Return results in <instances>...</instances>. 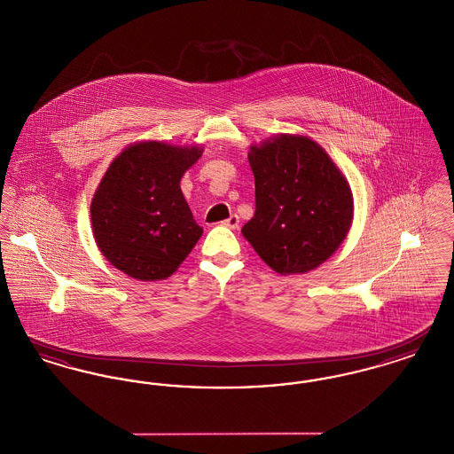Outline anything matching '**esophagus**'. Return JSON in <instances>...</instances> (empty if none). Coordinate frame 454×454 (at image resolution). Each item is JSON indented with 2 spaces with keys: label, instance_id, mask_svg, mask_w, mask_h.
<instances>
[{
  "label": "esophagus",
  "instance_id": "1",
  "mask_svg": "<svg viewBox=\"0 0 454 454\" xmlns=\"http://www.w3.org/2000/svg\"><path fill=\"white\" fill-rule=\"evenodd\" d=\"M221 224L226 226V228H230V230H237L238 226H239V217H238L237 215H233V216L228 217L226 221H223Z\"/></svg>",
  "mask_w": 454,
  "mask_h": 454
}]
</instances>
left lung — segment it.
<instances>
[{
  "instance_id": "8db88e82",
  "label": "left lung",
  "mask_w": 454,
  "mask_h": 454,
  "mask_svg": "<svg viewBox=\"0 0 454 454\" xmlns=\"http://www.w3.org/2000/svg\"><path fill=\"white\" fill-rule=\"evenodd\" d=\"M255 215L243 237L272 270L304 274L330 259L352 224L354 197L344 173L308 136L278 134L250 146Z\"/></svg>"
}]
</instances>
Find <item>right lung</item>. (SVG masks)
Returning a JSON list of instances; mask_svg holds the SVG:
<instances>
[{
    "label": "right lung",
    "instance_id": "1",
    "mask_svg": "<svg viewBox=\"0 0 454 454\" xmlns=\"http://www.w3.org/2000/svg\"><path fill=\"white\" fill-rule=\"evenodd\" d=\"M200 146L130 145L110 163L90 206L102 255L137 281L170 278L202 237L180 180Z\"/></svg>",
    "mask_w": 454,
    "mask_h": 454
}]
</instances>
